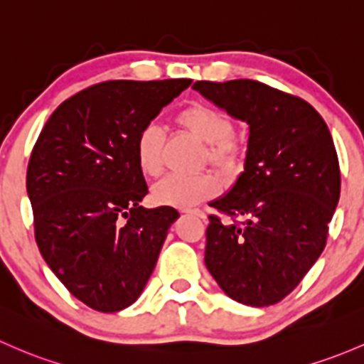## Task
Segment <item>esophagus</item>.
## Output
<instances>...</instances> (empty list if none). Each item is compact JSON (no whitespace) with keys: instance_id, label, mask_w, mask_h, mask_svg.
Returning a JSON list of instances; mask_svg holds the SVG:
<instances>
[{"instance_id":"obj_1","label":"esophagus","mask_w":364,"mask_h":364,"mask_svg":"<svg viewBox=\"0 0 364 364\" xmlns=\"http://www.w3.org/2000/svg\"><path fill=\"white\" fill-rule=\"evenodd\" d=\"M183 213L186 214H193V216L200 218V220H205V213L200 211V209H183Z\"/></svg>"}]
</instances>
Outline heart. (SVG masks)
Masks as SVG:
<instances>
[{
	"mask_svg": "<svg viewBox=\"0 0 364 364\" xmlns=\"http://www.w3.org/2000/svg\"><path fill=\"white\" fill-rule=\"evenodd\" d=\"M179 127L195 139L208 144L209 162L216 164L221 169L232 171L239 166L242 156V146L235 137L228 136L230 122L216 108L202 102H193L183 108L176 117ZM162 134L155 125H148L139 132L136 141V160L143 174L159 176L162 171ZM220 190L216 176L204 172L197 176H167L153 186V200L160 205L188 209L200 202L208 200Z\"/></svg>",
	"mask_w": 364,
	"mask_h": 364,
	"instance_id": "obj_1",
	"label": "heart"
}]
</instances>
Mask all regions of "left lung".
Wrapping results in <instances>:
<instances>
[{
    "label": "left lung",
    "mask_w": 364,
    "mask_h": 364,
    "mask_svg": "<svg viewBox=\"0 0 364 364\" xmlns=\"http://www.w3.org/2000/svg\"><path fill=\"white\" fill-rule=\"evenodd\" d=\"M193 89L250 125L244 171L209 216L205 267L225 294L267 307L289 294L324 250L340 198V167L323 117L304 99L255 80Z\"/></svg>",
    "instance_id": "1"
}]
</instances>
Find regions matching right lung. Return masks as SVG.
<instances>
[{"label":"right lung","mask_w":364,"mask_h":364,"mask_svg":"<svg viewBox=\"0 0 364 364\" xmlns=\"http://www.w3.org/2000/svg\"><path fill=\"white\" fill-rule=\"evenodd\" d=\"M192 80L97 83L45 124L28 166L34 237L59 281L90 309L118 312L139 298L179 213L146 209L136 160L139 132Z\"/></svg>","instance_id":"add662e5"}]
</instances>
